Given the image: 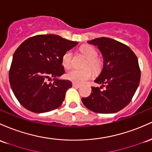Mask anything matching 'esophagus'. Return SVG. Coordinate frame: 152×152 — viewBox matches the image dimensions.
<instances>
[{"label": "esophagus", "mask_w": 152, "mask_h": 152, "mask_svg": "<svg viewBox=\"0 0 152 152\" xmlns=\"http://www.w3.org/2000/svg\"><path fill=\"white\" fill-rule=\"evenodd\" d=\"M73 86H74V87L79 88V87H81V85L78 84H76V83H73Z\"/></svg>", "instance_id": "obj_1"}]
</instances>
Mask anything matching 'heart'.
Returning <instances> with one entry per match:
<instances>
[{
  "label": "heart",
  "instance_id": "heart-1",
  "mask_svg": "<svg viewBox=\"0 0 152 152\" xmlns=\"http://www.w3.org/2000/svg\"><path fill=\"white\" fill-rule=\"evenodd\" d=\"M81 53L88 60L87 65H89L91 68H92L94 71H98L102 67V63L99 59H97V52L96 50L90 46H84L81 48ZM72 52L68 50L63 54L62 58V64L63 67L66 68H70L72 65ZM93 76V72L89 68H86L85 69L79 70L73 69L68 71L66 74V76L69 80L76 84H82L91 79Z\"/></svg>",
  "mask_w": 152,
  "mask_h": 152
}]
</instances>
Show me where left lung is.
Returning <instances> with one entry per match:
<instances>
[{"label": "left lung", "mask_w": 152, "mask_h": 152, "mask_svg": "<svg viewBox=\"0 0 152 152\" xmlns=\"http://www.w3.org/2000/svg\"><path fill=\"white\" fill-rule=\"evenodd\" d=\"M87 42L102 53L103 68L94 82L106 89L91 87V94L81 99L83 104L95 113H117L129 104L139 84L138 58L129 47L110 38H96Z\"/></svg>", "instance_id": "1"}]
</instances>
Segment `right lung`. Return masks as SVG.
I'll use <instances>...</instances> for the list:
<instances>
[{"instance_id":"right-lung-1","label":"right lung","mask_w":152,"mask_h":152,"mask_svg":"<svg viewBox=\"0 0 152 152\" xmlns=\"http://www.w3.org/2000/svg\"><path fill=\"white\" fill-rule=\"evenodd\" d=\"M78 45L56 34H40L26 39L13 56L9 82L20 104L37 113L52 111L61 105L69 80L58 78L64 74L62 58ZM53 78V83L48 78Z\"/></svg>"}]
</instances>
